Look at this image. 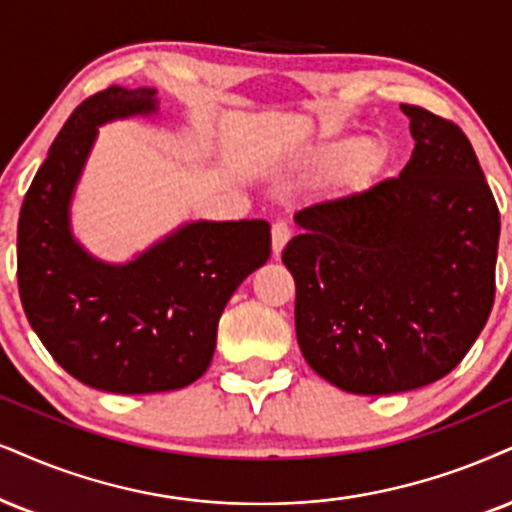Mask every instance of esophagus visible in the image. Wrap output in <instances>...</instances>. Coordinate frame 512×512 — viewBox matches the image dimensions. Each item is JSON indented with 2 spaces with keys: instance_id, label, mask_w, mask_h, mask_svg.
I'll use <instances>...</instances> for the list:
<instances>
[{
  "instance_id": "34e87169",
  "label": "esophagus",
  "mask_w": 512,
  "mask_h": 512,
  "mask_svg": "<svg viewBox=\"0 0 512 512\" xmlns=\"http://www.w3.org/2000/svg\"><path fill=\"white\" fill-rule=\"evenodd\" d=\"M270 235H273V254L280 256V251L285 249V244L289 242V237H292V227H289L285 220H275L273 230H270Z\"/></svg>"
}]
</instances>
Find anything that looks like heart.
Here are the masks:
<instances>
[{
  "mask_svg": "<svg viewBox=\"0 0 512 512\" xmlns=\"http://www.w3.org/2000/svg\"><path fill=\"white\" fill-rule=\"evenodd\" d=\"M370 144L365 140H342L334 144H325L313 154V163L323 173H339V170L353 166L356 161H361L363 156H368Z\"/></svg>",
  "mask_w": 512,
  "mask_h": 512,
  "instance_id": "b5f03b06",
  "label": "heart"
}]
</instances>
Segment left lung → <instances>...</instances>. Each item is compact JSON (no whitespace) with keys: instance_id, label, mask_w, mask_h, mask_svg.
Masks as SVG:
<instances>
[{"instance_id":"1","label":"left lung","mask_w":512,"mask_h":512,"mask_svg":"<svg viewBox=\"0 0 512 512\" xmlns=\"http://www.w3.org/2000/svg\"><path fill=\"white\" fill-rule=\"evenodd\" d=\"M413 156L399 178L296 213L282 251L308 365L351 394L441 380L487 325L501 216L453 121L401 104Z\"/></svg>"}]
</instances>
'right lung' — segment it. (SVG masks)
Returning a JSON list of instances; mask_svg holds the SVG:
<instances>
[{
    "label": "right lung",
    "mask_w": 512,
    "mask_h": 512,
    "mask_svg": "<svg viewBox=\"0 0 512 512\" xmlns=\"http://www.w3.org/2000/svg\"><path fill=\"white\" fill-rule=\"evenodd\" d=\"M156 109L149 87L87 97L49 147L18 216V292L30 325L68 375L111 394L199 380L225 304L270 258L266 220L187 223L125 266L75 242L68 206L97 125Z\"/></svg>",
    "instance_id": "add662e5"
}]
</instances>
